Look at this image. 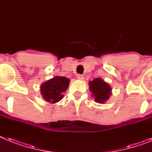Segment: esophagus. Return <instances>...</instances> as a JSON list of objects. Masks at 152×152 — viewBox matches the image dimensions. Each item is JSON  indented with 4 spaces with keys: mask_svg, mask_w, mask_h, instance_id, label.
<instances>
[{
    "mask_svg": "<svg viewBox=\"0 0 152 152\" xmlns=\"http://www.w3.org/2000/svg\"><path fill=\"white\" fill-rule=\"evenodd\" d=\"M77 79L80 80H83V75H78V76H77Z\"/></svg>",
    "mask_w": 152,
    "mask_h": 152,
    "instance_id": "34e87169",
    "label": "esophagus"
}]
</instances>
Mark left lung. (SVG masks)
Listing matches in <instances>:
<instances>
[{
  "mask_svg": "<svg viewBox=\"0 0 152 152\" xmlns=\"http://www.w3.org/2000/svg\"><path fill=\"white\" fill-rule=\"evenodd\" d=\"M89 85L90 91L92 92V96L96 102L101 104L104 103L112 94V88L110 85H108L101 78L94 79L92 81H90Z\"/></svg>",
  "mask_w": 152,
  "mask_h": 152,
  "instance_id": "1",
  "label": "left lung"
}]
</instances>
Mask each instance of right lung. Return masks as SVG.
I'll return each instance as SVG.
<instances>
[{"label": "right lung", "mask_w": 152, "mask_h": 152, "mask_svg": "<svg viewBox=\"0 0 152 152\" xmlns=\"http://www.w3.org/2000/svg\"><path fill=\"white\" fill-rule=\"evenodd\" d=\"M70 80L63 76H55L42 83V97L46 102L55 104L63 98V93L68 89Z\"/></svg>", "instance_id": "obj_1"}]
</instances>
